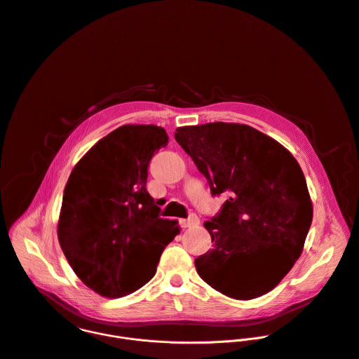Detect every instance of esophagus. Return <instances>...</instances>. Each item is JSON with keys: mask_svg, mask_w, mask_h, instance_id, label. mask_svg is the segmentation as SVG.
Masks as SVG:
<instances>
[{"mask_svg": "<svg viewBox=\"0 0 359 359\" xmlns=\"http://www.w3.org/2000/svg\"><path fill=\"white\" fill-rule=\"evenodd\" d=\"M200 224V219H198V217L196 215V214H191L189 218H186V219H180V225L183 226V228H191V226H197Z\"/></svg>", "mask_w": 359, "mask_h": 359, "instance_id": "34e87169", "label": "esophagus"}]
</instances>
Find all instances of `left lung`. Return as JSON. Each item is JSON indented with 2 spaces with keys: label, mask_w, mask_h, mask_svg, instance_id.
<instances>
[{
  "label": "left lung",
  "mask_w": 359,
  "mask_h": 359,
  "mask_svg": "<svg viewBox=\"0 0 359 359\" xmlns=\"http://www.w3.org/2000/svg\"><path fill=\"white\" fill-rule=\"evenodd\" d=\"M175 138L205 176L211 194L229 197L204 226L212 249L198 276L235 299L271 291L302 253L313 208L304 172L281 144L246 124L176 128Z\"/></svg>",
  "instance_id": "1"
}]
</instances>
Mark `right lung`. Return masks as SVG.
Listing matches in <instances>:
<instances>
[{
  "instance_id": "1",
  "label": "right lung",
  "mask_w": 359,
  "mask_h": 359,
  "mask_svg": "<svg viewBox=\"0 0 359 359\" xmlns=\"http://www.w3.org/2000/svg\"><path fill=\"white\" fill-rule=\"evenodd\" d=\"M168 141L162 127L121 126L97 141L68 177L60 246L78 278L102 297H126L145 285L179 233L177 221L162 219L147 191L149 162Z\"/></svg>"
}]
</instances>
